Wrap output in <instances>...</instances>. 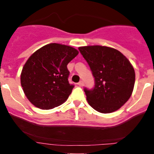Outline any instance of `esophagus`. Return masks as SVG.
Listing matches in <instances>:
<instances>
[{"mask_svg": "<svg viewBox=\"0 0 154 154\" xmlns=\"http://www.w3.org/2000/svg\"><path fill=\"white\" fill-rule=\"evenodd\" d=\"M77 85H78L79 87H82V86L84 85V83H83L82 81H80V82H78V84H77Z\"/></svg>", "mask_w": 154, "mask_h": 154, "instance_id": "34e87169", "label": "esophagus"}]
</instances>
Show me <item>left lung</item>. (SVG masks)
Returning a JSON list of instances; mask_svg holds the SVG:
<instances>
[{
	"mask_svg": "<svg viewBox=\"0 0 154 154\" xmlns=\"http://www.w3.org/2000/svg\"><path fill=\"white\" fill-rule=\"evenodd\" d=\"M95 77V88H85L88 103L100 113L120 109L133 91L135 73L130 61L120 51L101 45L79 47Z\"/></svg>",
	"mask_w": 154,
	"mask_h": 154,
	"instance_id": "left-lung-1",
	"label": "left lung"
}]
</instances>
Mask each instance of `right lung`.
Wrapping results in <instances>:
<instances>
[{"mask_svg": "<svg viewBox=\"0 0 154 154\" xmlns=\"http://www.w3.org/2000/svg\"><path fill=\"white\" fill-rule=\"evenodd\" d=\"M78 54L69 45L50 43L29 56L21 73V85L32 104L48 110L66 101L74 88L69 83L67 64Z\"/></svg>", "mask_w": 154, "mask_h": 154, "instance_id": "obj_1", "label": "right lung"}]
</instances>
